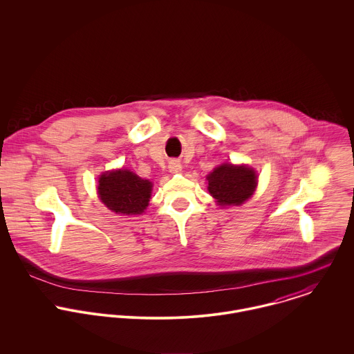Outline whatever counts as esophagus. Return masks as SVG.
<instances>
[{
	"instance_id": "obj_1",
	"label": "esophagus",
	"mask_w": 354,
	"mask_h": 354,
	"mask_svg": "<svg viewBox=\"0 0 354 354\" xmlns=\"http://www.w3.org/2000/svg\"><path fill=\"white\" fill-rule=\"evenodd\" d=\"M181 163L178 162V160H176V159H173V160H170L169 162V170H170V173H173V174H178V173H181Z\"/></svg>"
}]
</instances>
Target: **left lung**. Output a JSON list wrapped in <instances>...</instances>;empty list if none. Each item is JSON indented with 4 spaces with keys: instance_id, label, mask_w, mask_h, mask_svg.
<instances>
[{
    "instance_id": "8db88e82",
    "label": "left lung",
    "mask_w": 354,
    "mask_h": 354,
    "mask_svg": "<svg viewBox=\"0 0 354 354\" xmlns=\"http://www.w3.org/2000/svg\"><path fill=\"white\" fill-rule=\"evenodd\" d=\"M207 181L209 195L222 207L241 205L257 187L256 171L245 165L223 163L207 176Z\"/></svg>"
}]
</instances>
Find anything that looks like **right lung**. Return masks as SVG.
<instances>
[{"label":"right lung","mask_w":354,"mask_h":354,"mask_svg":"<svg viewBox=\"0 0 354 354\" xmlns=\"http://www.w3.org/2000/svg\"><path fill=\"white\" fill-rule=\"evenodd\" d=\"M152 183L128 169L106 171L98 181V196L113 212L143 214L151 199Z\"/></svg>","instance_id":"right-lung-1"}]
</instances>
